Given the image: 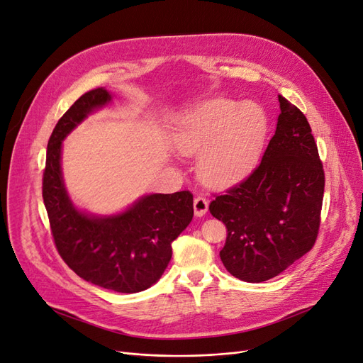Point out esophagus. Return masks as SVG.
<instances>
[{
  "mask_svg": "<svg viewBox=\"0 0 363 363\" xmlns=\"http://www.w3.org/2000/svg\"><path fill=\"white\" fill-rule=\"evenodd\" d=\"M207 208H208V201H207L206 196H201V195L196 196V199L194 200V213H195V216H199V218L204 216L206 212H207Z\"/></svg>",
  "mask_w": 363,
  "mask_h": 363,
  "instance_id": "1",
  "label": "esophagus"
}]
</instances>
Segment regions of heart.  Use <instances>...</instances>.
I'll return each instance as SVG.
<instances>
[{
    "label": "heart",
    "mask_w": 363,
    "mask_h": 363,
    "mask_svg": "<svg viewBox=\"0 0 363 363\" xmlns=\"http://www.w3.org/2000/svg\"><path fill=\"white\" fill-rule=\"evenodd\" d=\"M268 130L269 118L257 103L213 98L180 115L174 145L184 156L200 155V177L223 188L256 167Z\"/></svg>",
    "instance_id": "heart-1"
}]
</instances>
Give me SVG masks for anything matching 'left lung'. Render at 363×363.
I'll use <instances>...</instances> for the list:
<instances>
[{
  "instance_id": "obj_1",
  "label": "left lung",
  "mask_w": 363,
  "mask_h": 363,
  "mask_svg": "<svg viewBox=\"0 0 363 363\" xmlns=\"http://www.w3.org/2000/svg\"><path fill=\"white\" fill-rule=\"evenodd\" d=\"M279 103L276 133L257 168L208 206L227 227L219 257L248 283L279 276L311 251L320 228L324 171L312 130L281 95Z\"/></svg>"
}]
</instances>
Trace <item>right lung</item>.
<instances>
[{
  "instance_id": "right-lung-1",
  "label": "right lung",
  "mask_w": 363,
  "mask_h": 363,
  "mask_svg": "<svg viewBox=\"0 0 363 363\" xmlns=\"http://www.w3.org/2000/svg\"><path fill=\"white\" fill-rule=\"evenodd\" d=\"M112 100L111 92L98 87L59 119L48 140L42 196L59 255L77 276L115 292L136 294L152 286L167 269L172 240L192 221L194 199L188 191L147 194L112 215L74 204L62 172L63 140Z\"/></svg>"
}]
</instances>
